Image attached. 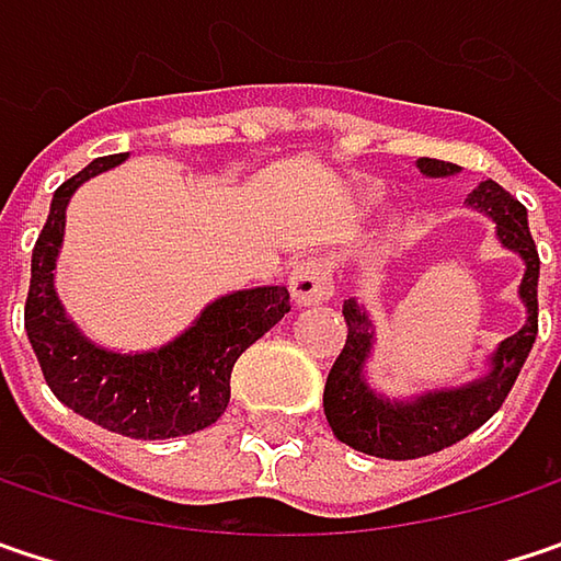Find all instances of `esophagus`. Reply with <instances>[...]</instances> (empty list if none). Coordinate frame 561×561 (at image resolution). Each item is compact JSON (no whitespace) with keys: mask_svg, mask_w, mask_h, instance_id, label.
Instances as JSON below:
<instances>
[{"mask_svg":"<svg viewBox=\"0 0 561 561\" xmlns=\"http://www.w3.org/2000/svg\"><path fill=\"white\" fill-rule=\"evenodd\" d=\"M288 288L298 305H321L333 295V270L328 256H305L291 266Z\"/></svg>","mask_w":561,"mask_h":561,"instance_id":"34e87169","label":"esophagus"}]
</instances>
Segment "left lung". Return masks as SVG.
<instances>
[{"label":"left lung","mask_w":561,"mask_h":561,"mask_svg":"<svg viewBox=\"0 0 561 561\" xmlns=\"http://www.w3.org/2000/svg\"><path fill=\"white\" fill-rule=\"evenodd\" d=\"M417 170L424 176H456L459 167L446 160L421 157ZM469 208L482 211L494 221V233L504 250L524 260L520 301L527 308L524 328L497 343L488 356V373L456 388H433L414 398H388L376 391L366 379V363L376 346V324L369 311L356 301H343L346 318V346L333 363L324 385V414L333 436L366 456L379 459H417L439 453L462 436L479 431L484 421L504 404L507 391L514 388L520 366L527 363L536 340V282H539V253L527 228V208L504 192L497 182L484 179L479 188L469 192Z\"/></svg>","instance_id":"left-lung-1"}]
</instances>
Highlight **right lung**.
Wrapping results in <instances>:
<instances>
[{
    "mask_svg": "<svg viewBox=\"0 0 561 561\" xmlns=\"http://www.w3.org/2000/svg\"><path fill=\"white\" fill-rule=\"evenodd\" d=\"M125 160L128 153L99 157L54 192L47 225L31 253L25 331L50 391L70 411L130 439H170L205 431L225 414L233 363L276 328L291 305L285 285H256L208 301L192 328L157 350L118 353L89 340L67 314L54 270L73 192Z\"/></svg>",
    "mask_w": 561,
    "mask_h": 561,
    "instance_id": "obj_1",
    "label": "right lung"
}]
</instances>
